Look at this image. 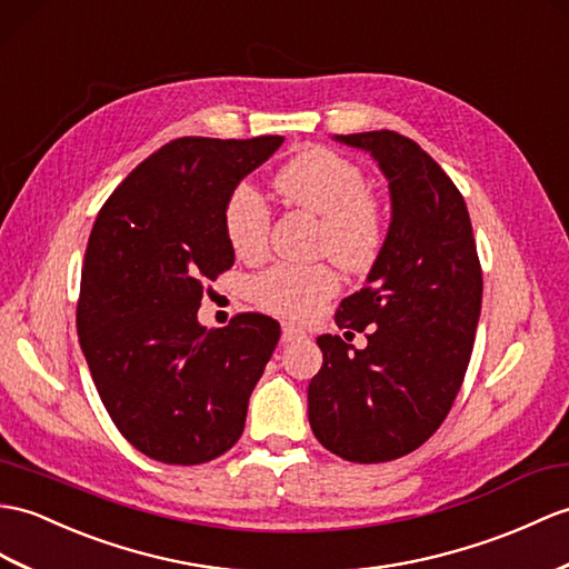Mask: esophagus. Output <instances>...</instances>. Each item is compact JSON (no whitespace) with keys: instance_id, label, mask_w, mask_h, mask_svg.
<instances>
[{"instance_id":"obj_1","label":"esophagus","mask_w":569,"mask_h":569,"mask_svg":"<svg viewBox=\"0 0 569 569\" xmlns=\"http://www.w3.org/2000/svg\"><path fill=\"white\" fill-rule=\"evenodd\" d=\"M306 337H308V332L302 327L290 325V322L283 325V341H298V339H306Z\"/></svg>"}]
</instances>
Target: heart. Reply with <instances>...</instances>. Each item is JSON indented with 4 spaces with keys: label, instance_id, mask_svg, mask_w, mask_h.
<instances>
[{
    "label": "heart",
    "instance_id": "b5f03b06",
    "mask_svg": "<svg viewBox=\"0 0 569 569\" xmlns=\"http://www.w3.org/2000/svg\"><path fill=\"white\" fill-rule=\"evenodd\" d=\"M276 189L293 206L322 220L320 249L341 267H371L382 247V210L359 164L327 148H308L288 160L273 179ZM224 234L232 252L259 259L267 252L271 213L249 187L234 189L224 206ZM339 288L337 273L317 267H273L252 283L254 302L267 312L308 320Z\"/></svg>",
    "mask_w": 569,
    "mask_h": 569
}]
</instances>
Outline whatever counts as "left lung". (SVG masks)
Here are the masks:
<instances>
[{"label": "left lung", "instance_id": "8db88e82", "mask_svg": "<svg viewBox=\"0 0 569 569\" xmlns=\"http://www.w3.org/2000/svg\"><path fill=\"white\" fill-rule=\"evenodd\" d=\"M366 150L388 179L392 218L366 286L341 300L337 327L368 329L366 349L322 335L308 417L327 451L386 463L425 443L451 412L470 363L482 269L463 196L395 130L335 136Z\"/></svg>", "mask_w": 569, "mask_h": 569}]
</instances>
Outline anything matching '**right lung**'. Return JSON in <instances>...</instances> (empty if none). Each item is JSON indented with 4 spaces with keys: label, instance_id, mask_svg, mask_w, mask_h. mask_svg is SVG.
<instances>
[{
    "label": "right lung",
    "instance_id": "obj_1",
    "mask_svg": "<svg viewBox=\"0 0 569 569\" xmlns=\"http://www.w3.org/2000/svg\"><path fill=\"white\" fill-rule=\"evenodd\" d=\"M281 142L171 140L118 183L91 228L79 345L118 431L160 463L230 451L279 345L281 327L267 315L206 329L198 308L206 281L234 263L222 222L230 193Z\"/></svg>",
    "mask_w": 569,
    "mask_h": 569
}]
</instances>
